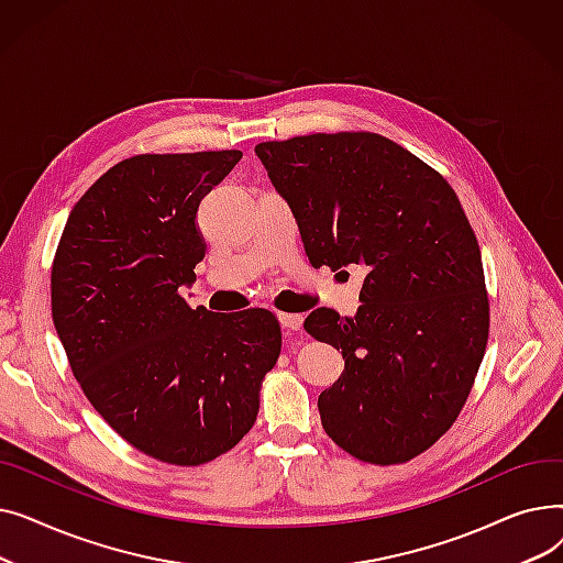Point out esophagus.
I'll return each mask as SVG.
<instances>
[{"instance_id":"obj_1","label":"esophagus","mask_w":563,"mask_h":563,"mask_svg":"<svg viewBox=\"0 0 563 563\" xmlns=\"http://www.w3.org/2000/svg\"><path fill=\"white\" fill-rule=\"evenodd\" d=\"M280 323H283V329L287 331V335H294V333H299L303 329V317L280 312Z\"/></svg>"}]
</instances>
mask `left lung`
<instances>
[{
  "mask_svg": "<svg viewBox=\"0 0 563 563\" xmlns=\"http://www.w3.org/2000/svg\"><path fill=\"white\" fill-rule=\"evenodd\" d=\"M255 153L310 264L367 272L356 317L319 308L303 323L344 358L317 401L323 431L365 463L420 456L456 422L490 327L479 242L456 191L374 132L264 141Z\"/></svg>",
  "mask_w": 563,
  "mask_h": 563,
  "instance_id": "1",
  "label": "left lung"
}]
</instances>
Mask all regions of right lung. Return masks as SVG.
Returning <instances> with one entry per match:
<instances>
[{
	"label": "right lung",
	"mask_w": 563,
	"mask_h": 563,
	"mask_svg": "<svg viewBox=\"0 0 563 563\" xmlns=\"http://www.w3.org/2000/svg\"><path fill=\"white\" fill-rule=\"evenodd\" d=\"M242 151L134 155L77 200L52 262V319L86 399L170 465L230 452L257 420L283 346L278 317L214 314L180 294L205 257L200 200Z\"/></svg>",
	"instance_id": "add662e5"
}]
</instances>
